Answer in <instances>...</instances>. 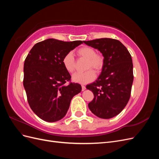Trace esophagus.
<instances>
[{"label":"esophagus","instance_id":"1","mask_svg":"<svg viewBox=\"0 0 159 159\" xmlns=\"http://www.w3.org/2000/svg\"><path fill=\"white\" fill-rule=\"evenodd\" d=\"M81 88H82V91H84L85 89H86V88H85V85H81Z\"/></svg>","mask_w":159,"mask_h":159}]
</instances>
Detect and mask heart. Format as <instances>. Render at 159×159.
<instances>
[{"mask_svg":"<svg viewBox=\"0 0 159 159\" xmlns=\"http://www.w3.org/2000/svg\"><path fill=\"white\" fill-rule=\"evenodd\" d=\"M77 54L81 57L88 60L86 69L93 68L97 71H100L103 66V58L96 54L94 49L89 47L81 48L77 51ZM62 64L67 71L72 73L75 70V58L71 52L66 54L62 59ZM95 78V71L93 70H89L85 72H77L72 75V80L74 82L81 84H85L91 82Z\"/></svg>","mask_w":159,"mask_h":159,"instance_id":"heart-1","label":"heart"}]
</instances>
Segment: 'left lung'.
<instances>
[{"instance_id":"left-lung-1","label":"left lung","mask_w":159,"mask_h":159,"mask_svg":"<svg viewBox=\"0 0 159 159\" xmlns=\"http://www.w3.org/2000/svg\"><path fill=\"white\" fill-rule=\"evenodd\" d=\"M84 43L98 50L104 57L102 73L97 80L86 86L94 95L88 107L99 118H112L122 111L131 96L133 82L131 56L121 42L112 38Z\"/></svg>"}]
</instances>
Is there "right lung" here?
<instances>
[{
    "label": "right lung",
    "instance_id": "add662e5",
    "mask_svg": "<svg viewBox=\"0 0 159 159\" xmlns=\"http://www.w3.org/2000/svg\"><path fill=\"white\" fill-rule=\"evenodd\" d=\"M82 43L49 38L36 44L26 57L24 88L33 112L45 121L56 122L63 118L71 99L81 92V85L66 84L71 75L62 64V59Z\"/></svg>",
    "mask_w": 159,
    "mask_h": 159
}]
</instances>
